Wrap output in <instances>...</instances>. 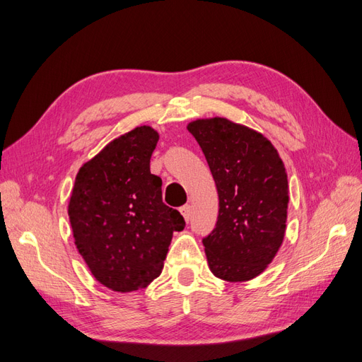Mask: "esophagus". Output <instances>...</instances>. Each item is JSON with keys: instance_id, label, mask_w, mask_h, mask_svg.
<instances>
[{"instance_id": "1", "label": "esophagus", "mask_w": 362, "mask_h": 362, "mask_svg": "<svg viewBox=\"0 0 362 362\" xmlns=\"http://www.w3.org/2000/svg\"><path fill=\"white\" fill-rule=\"evenodd\" d=\"M180 214L183 215V218H185L186 223H188V221L191 219V215H192V209H191V206H189V204H186V206L180 207Z\"/></svg>"}]
</instances>
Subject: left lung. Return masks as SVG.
<instances>
[{"label": "left lung", "instance_id": "8db88e82", "mask_svg": "<svg viewBox=\"0 0 362 362\" xmlns=\"http://www.w3.org/2000/svg\"><path fill=\"white\" fill-rule=\"evenodd\" d=\"M188 131L203 150L219 198L216 226L203 239L209 269L230 283L250 281L272 263L284 239L283 160L264 135L224 117L194 120Z\"/></svg>", "mask_w": 362, "mask_h": 362}]
</instances>
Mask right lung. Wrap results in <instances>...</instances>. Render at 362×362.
Masks as SVG:
<instances>
[{"mask_svg":"<svg viewBox=\"0 0 362 362\" xmlns=\"http://www.w3.org/2000/svg\"><path fill=\"white\" fill-rule=\"evenodd\" d=\"M158 139L150 126L112 139L79 168L69 200L78 252L102 286L122 293L160 275L173 233L185 228L150 173Z\"/></svg>","mask_w":362,"mask_h":362,"instance_id":"obj_1","label":"right lung"}]
</instances>
